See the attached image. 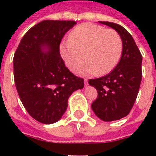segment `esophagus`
Here are the masks:
<instances>
[{"mask_svg": "<svg viewBox=\"0 0 156 156\" xmlns=\"http://www.w3.org/2000/svg\"><path fill=\"white\" fill-rule=\"evenodd\" d=\"M84 84H85V86H86V87H87V86L88 85V79H84Z\"/></svg>", "mask_w": 156, "mask_h": 156, "instance_id": "esophagus-1", "label": "esophagus"}]
</instances>
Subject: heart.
I'll list each match as a JSON object with an SVG mask.
<instances>
[{
	"label": "heart",
	"instance_id": "1",
	"mask_svg": "<svg viewBox=\"0 0 156 156\" xmlns=\"http://www.w3.org/2000/svg\"><path fill=\"white\" fill-rule=\"evenodd\" d=\"M122 41L113 30L90 23L78 26L70 33L69 38L60 43V52L65 63L71 70L83 58L76 73L79 75H103L112 71L120 58Z\"/></svg>",
	"mask_w": 156,
	"mask_h": 156
}]
</instances>
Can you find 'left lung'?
<instances>
[{
	"mask_svg": "<svg viewBox=\"0 0 156 156\" xmlns=\"http://www.w3.org/2000/svg\"><path fill=\"white\" fill-rule=\"evenodd\" d=\"M115 30L122 41L120 60L115 68L102 78L89 79L88 83L98 91L91 107L103 121L119 120L129 115L137 98L142 79V55L134 38L122 26L99 22Z\"/></svg>",
	"mask_w": 156,
	"mask_h": 156,
	"instance_id": "8db88e82",
	"label": "left lung"
}]
</instances>
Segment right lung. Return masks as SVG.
<instances>
[{
  "instance_id": "obj_1",
  "label": "right lung",
  "mask_w": 156,
  "mask_h": 156,
  "mask_svg": "<svg viewBox=\"0 0 156 156\" xmlns=\"http://www.w3.org/2000/svg\"><path fill=\"white\" fill-rule=\"evenodd\" d=\"M74 21L45 20L23 36L13 58L14 80L26 110L46 124L58 122L68 108V98L84 86L65 67L59 45Z\"/></svg>"
}]
</instances>
